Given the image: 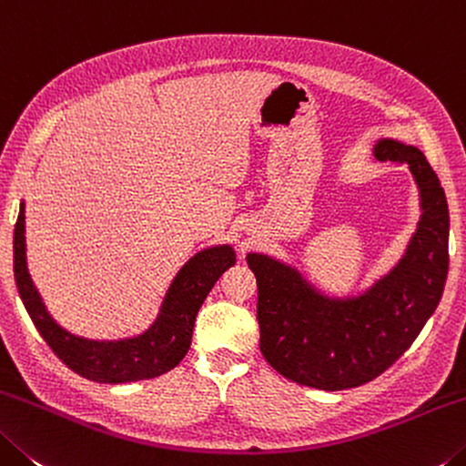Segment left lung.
<instances>
[{"label":"left lung","mask_w":466,"mask_h":466,"mask_svg":"<svg viewBox=\"0 0 466 466\" xmlns=\"http://www.w3.org/2000/svg\"><path fill=\"white\" fill-rule=\"evenodd\" d=\"M376 157L407 163L421 196V220L405 256L360 297L316 291L291 266L248 254L258 280L264 360L280 376L318 390H347L384 373L436 311L448 277V202L423 152L380 140Z\"/></svg>","instance_id":"obj_1"}]
</instances>
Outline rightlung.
<instances>
[{
    "mask_svg": "<svg viewBox=\"0 0 466 466\" xmlns=\"http://www.w3.org/2000/svg\"><path fill=\"white\" fill-rule=\"evenodd\" d=\"M25 202L14 227V279L30 319L61 361L82 378L101 384L136 382L173 370L192 345L194 322L206 295L220 274L235 264L231 246H215L196 254L177 272L157 322L140 337L126 340H88L53 322L26 268Z\"/></svg>",
    "mask_w": 466,
    "mask_h": 466,
    "instance_id": "1",
    "label": "right lung"
}]
</instances>
